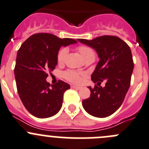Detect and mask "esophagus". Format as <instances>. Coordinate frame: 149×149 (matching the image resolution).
Returning <instances> with one entry per match:
<instances>
[{"label": "esophagus", "mask_w": 149, "mask_h": 149, "mask_svg": "<svg viewBox=\"0 0 149 149\" xmlns=\"http://www.w3.org/2000/svg\"><path fill=\"white\" fill-rule=\"evenodd\" d=\"M71 87H72V88H74V89H77V90H79V89L81 88V87L80 86H74V85H72V86H71Z\"/></svg>", "instance_id": "1"}]
</instances>
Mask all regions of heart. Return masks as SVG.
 Here are the masks:
<instances>
[{"label":"heart","instance_id":"1","mask_svg":"<svg viewBox=\"0 0 149 149\" xmlns=\"http://www.w3.org/2000/svg\"><path fill=\"white\" fill-rule=\"evenodd\" d=\"M77 50L80 53L82 57L84 59L90 57V56H95L94 52L93 49L91 47L88 46H85V45H80L77 47ZM66 54H67V49L66 47H63L58 52L57 57V62L61 64L63 63L65 60ZM63 77L66 79V80L72 83H80L81 80V74L78 73V72H75L73 70H67L66 72H63Z\"/></svg>","mask_w":149,"mask_h":149}]
</instances>
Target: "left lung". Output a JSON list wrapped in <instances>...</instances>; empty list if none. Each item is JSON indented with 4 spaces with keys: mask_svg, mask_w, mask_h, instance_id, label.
<instances>
[{
    "mask_svg": "<svg viewBox=\"0 0 149 149\" xmlns=\"http://www.w3.org/2000/svg\"><path fill=\"white\" fill-rule=\"evenodd\" d=\"M77 40L93 48L100 58L91 80L95 83L106 82L103 88L97 85L93 88L88 87L90 98L83 100V107L95 117H107L122 104L130 86L134 68L131 49L125 42L116 36L105 35L92 40Z\"/></svg>",
    "mask_w": 149,
    "mask_h": 149,
    "instance_id": "left-lung-1",
    "label": "left lung"
}]
</instances>
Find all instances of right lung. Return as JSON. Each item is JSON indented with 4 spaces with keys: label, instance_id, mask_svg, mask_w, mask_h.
<instances>
[{
    "label": "right lung",
    "instance_id": "1",
    "mask_svg": "<svg viewBox=\"0 0 149 149\" xmlns=\"http://www.w3.org/2000/svg\"><path fill=\"white\" fill-rule=\"evenodd\" d=\"M74 43V39L39 33L30 36L18 49L15 67L17 88L23 105L35 117L49 118L61 108L63 93L70 86L62 80L51 86L46 78L48 71L56 69L59 49Z\"/></svg>",
    "mask_w": 149,
    "mask_h": 149
}]
</instances>
